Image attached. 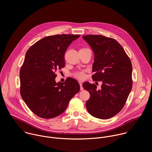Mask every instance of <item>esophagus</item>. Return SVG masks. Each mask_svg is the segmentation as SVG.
Segmentation results:
<instances>
[{"instance_id":"esophagus-1","label":"esophagus","mask_w":152,"mask_h":152,"mask_svg":"<svg viewBox=\"0 0 152 152\" xmlns=\"http://www.w3.org/2000/svg\"><path fill=\"white\" fill-rule=\"evenodd\" d=\"M79 83H80V89H81V90H83L84 88H83V87L82 81H79Z\"/></svg>"}]
</instances>
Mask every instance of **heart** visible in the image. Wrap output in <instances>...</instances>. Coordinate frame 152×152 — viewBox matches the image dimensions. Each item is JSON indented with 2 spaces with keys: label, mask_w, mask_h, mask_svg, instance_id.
I'll use <instances>...</instances> for the list:
<instances>
[{
  "label": "heart",
  "mask_w": 152,
  "mask_h": 152,
  "mask_svg": "<svg viewBox=\"0 0 152 152\" xmlns=\"http://www.w3.org/2000/svg\"><path fill=\"white\" fill-rule=\"evenodd\" d=\"M84 49V48H83ZM75 76L79 78V79H83L84 78H85V74L83 72H78L76 74Z\"/></svg>",
  "instance_id": "heart-1"
}]
</instances>
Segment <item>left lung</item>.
<instances>
[{"mask_svg":"<svg viewBox=\"0 0 152 152\" xmlns=\"http://www.w3.org/2000/svg\"><path fill=\"white\" fill-rule=\"evenodd\" d=\"M93 50L94 81H101L100 89L85 82L90 94L86 102L88 112L96 118L107 119L119 112L125 105L132 88V66L122 45L116 40L102 35L83 36Z\"/></svg>","mask_w":152,"mask_h":152,"instance_id":"left-lung-1","label":"left lung"}]
</instances>
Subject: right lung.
<instances>
[{
  "label": "right lung",
  "instance_id": "obj_1",
  "mask_svg": "<svg viewBox=\"0 0 152 152\" xmlns=\"http://www.w3.org/2000/svg\"><path fill=\"white\" fill-rule=\"evenodd\" d=\"M80 35L47 36L26 52L20 71V94L29 109L37 116L50 119L59 116L71 99L79 92L78 82L71 77L64 83L56 82V72L65 66L68 47Z\"/></svg>",
  "mask_w": 152,
  "mask_h": 152
}]
</instances>
